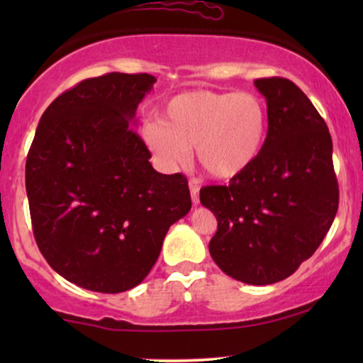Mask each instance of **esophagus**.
<instances>
[{
    "label": "esophagus",
    "mask_w": 363,
    "mask_h": 363,
    "mask_svg": "<svg viewBox=\"0 0 363 363\" xmlns=\"http://www.w3.org/2000/svg\"><path fill=\"white\" fill-rule=\"evenodd\" d=\"M190 193H191L193 205H198V203H200V186H198L196 180L190 182Z\"/></svg>",
    "instance_id": "esophagus-1"
}]
</instances>
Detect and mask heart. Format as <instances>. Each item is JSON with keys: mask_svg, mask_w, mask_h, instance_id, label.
I'll use <instances>...</instances> for the list:
<instances>
[{"mask_svg": "<svg viewBox=\"0 0 363 363\" xmlns=\"http://www.w3.org/2000/svg\"><path fill=\"white\" fill-rule=\"evenodd\" d=\"M266 132V106L255 94L186 91L165 102L143 138L163 165H178L195 147L208 175L233 180L257 160Z\"/></svg>", "mask_w": 363, "mask_h": 363, "instance_id": "b5f03b06", "label": "heart"}]
</instances>
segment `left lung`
<instances>
[{
    "label": "left lung",
    "mask_w": 363,
    "mask_h": 363,
    "mask_svg": "<svg viewBox=\"0 0 363 363\" xmlns=\"http://www.w3.org/2000/svg\"><path fill=\"white\" fill-rule=\"evenodd\" d=\"M267 135L257 160L230 185L200 190L216 216L210 255L233 279L274 284L314 255L339 208L327 123L294 82L256 79Z\"/></svg>",
    "instance_id": "1"
}]
</instances>
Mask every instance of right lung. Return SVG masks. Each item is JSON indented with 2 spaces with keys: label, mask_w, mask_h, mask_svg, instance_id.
<instances>
[{
  "label": "right lung",
  "mask_w": 363,
  "mask_h": 363,
  "mask_svg": "<svg viewBox=\"0 0 363 363\" xmlns=\"http://www.w3.org/2000/svg\"><path fill=\"white\" fill-rule=\"evenodd\" d=\"M157 79H86L44 111L28 152L26 191L38 247L57 274L117 294L145 279L173 223L190 211L188 180L153 170L130 122Z\"/></svg>",
  "instance_id": "right-lung-1"
}]
</instances>
